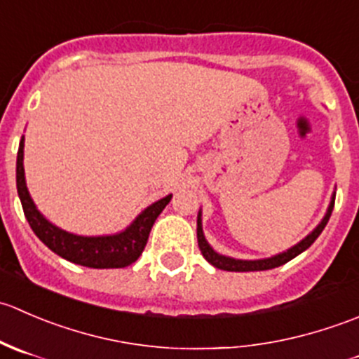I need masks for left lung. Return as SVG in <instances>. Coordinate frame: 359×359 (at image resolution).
I'll return each mask as SVG.
<instances>
[{
  "label": "left lung",
  "instance_id": "left-lung-1",
  "mask_svg": "<svg viewBox=\"0 0 359 359\" xmlns=\"http://www.w3.org/2000/svg\"><path fill=\"white\" fill-rule=\"evenodd\" d=\"M334 203H335V198H332L330 206H328L327 215L323 217V220H321L320 226H318L316 229H314L313 233L309 234V236L304 238V240L300 241L299 245H295V247H292L290 250H287V252L280 253V255L271 257V259H262V260H236V259H231V257H224V255H219V253H217V252H213V248L210 247L208 243H206L205 236H203L201 213H200V215H198V247H200L203 257H205V259L208 260V262L212 264V266H215L217 269L236 271V273H247V271L274 269V267L283 266V264H287L288 260H292L293 257H297V255H299V253H302L304 250H307V248L311 247V245L314 243V241H316V238L320 236L321 231H323L325 226H327L328 219H330L332 210H334Z\"/></svg>",
  "mask_w": 359,
  "mask_h": 359
}]
</instances>
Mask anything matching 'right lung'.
I'll use <instances>...</instances> for the list:
<instances>
[{
  "label": "right lung",
  "instance_id": "obj_1",
  "mask_svg": "<svg viewBox=\"0 0 359 359\" xmlns=\"http://www.w3.org/2000/svg\"><path fill=\"white\" fill-rule=\"evenodd\" d=\"M24 137L19 144L17 153V191H19L20 203H22L24 215L29 226L34 231L36 236L43 241L52 252L60 255L69 262L79 264L93 269H114V267H126L135 262L144 252L149 238L151 227L156 222L158 215L163 212L172 194L147 206L128 229L112 236H76L66 233L57 226L50 224L29 196L27 186L24 177Z\"/></svg>",
  "mask_w": 359,
  "mask_h": 359
}]
</instances>
